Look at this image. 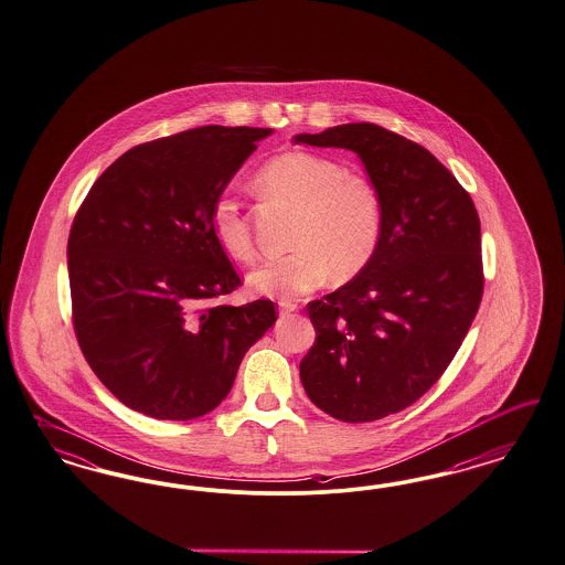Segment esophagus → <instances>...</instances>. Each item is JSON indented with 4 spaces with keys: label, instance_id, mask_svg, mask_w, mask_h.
<instances>
[{
    "label": "esophagus",
    "instance_id": "34e87169",
    "mask_svg": "<svg viewBox=\"0 0 565 565\" xmlns=\"http://www.w3.org/2000/svg\"><path fill=\"white\" fill-rule=\"evenodd\" d=\"M298 311V305L296 302H290V300H281L279 302V312L281 315H288V312Z\"/></svg>",
    "mask_w": 565,
    "mask_h": 565
}]
</instances>
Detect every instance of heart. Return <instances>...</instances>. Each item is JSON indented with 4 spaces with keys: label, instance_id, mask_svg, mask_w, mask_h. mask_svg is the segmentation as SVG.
I'll list each match as a JSON object with an SVG mask.
<instances>
[{
    "label": "heart",
    "instance_id": "heart-1",
    "mask_svg": "<svg viewBox=\"0 0 565 565\" xmlns=\"http://www.w3.org/2000/svg\"><path fill=\"white\" fill-rule=\"evenodd\" d=\"M260 194L294 209L290 253L260 263L250 275L254 292L296 298L321 286L330 271L347 279L361 271L382 237V204L365 177L312 152H284L267 160L253 179ZM218 248L237 263L254 256L253 239L237 200L221 194L211 209Z\"/></svg>",
    "mask_w": 565,
    "mask_h": 565
}]
</instances>
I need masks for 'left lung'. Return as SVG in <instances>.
I'll use <instances>...</instances> for the list:
<instances>
[{"instance_id": "8db88e82", "label": "left lung", "mask_w": 565, "mask_h": 565, "mask_svg": "<svg viewBox=\"0 0 565 565\" xmlns=\"http://www.w3.org/2000/svg\"><path fill=\"white\" fill-rule=\"evenodd\" d=\"M294 143L347 148L382 204L370 263L307 305L315 344L300 361L309 398L340 422L407 409L445 373L484 292L480 216L424 146L373 122H349Z\"/></svg>"}]
</instances>
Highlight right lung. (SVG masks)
Wrapping results in <instances>:
<instances>
[{
  "instance_id": "right-lung-1",
  "label": "right lung",
  "mask_w": 565,
  "mask_h": 565,
  "mask_svg": "<svg viewBox=\"0 0 565 565\" xmlns=\"http://www.w3.org/2000/svg\"><path fill=\"white\" fill-rule=\"evenodd\" d=\"M267 136L206 125L139 143L78 206L66 250L73 328L89 367L129 409L206 415L275 323L271 300L216 302L242 279L211 232L214 200Z\"/></svg>"
}]
</instances>
